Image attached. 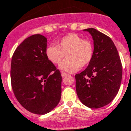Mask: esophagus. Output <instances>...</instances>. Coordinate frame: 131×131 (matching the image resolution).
<instances>
[{
	"instance_id": "esophagus-1",
	"label": "esophagus",
	"mask_w": 131,
	"mask_h": 131,
	"mask_svg": "<svg viewBox=\"0 0 131 131\" xmlns=\"http://www.w3.org/2000/svg\"><path fill=\"white\" fill-rule=\"evenodd\" d=\"M61 75L62 78H64V77H66L67 75H68V73H67L65 72H63V71H61Z\"/></svg>"
}]
</instances>
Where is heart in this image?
<instances>
[{
	"instance_id": "heart-1",
	"label": "heart",
	"mask_w": 131,
	"mask_h": 131,
	"mask_svg": "<svg viewBox=\"0 0 131 131\" xmlns=\"http://www.w3.org/2000/svg\"><path fill=\"white\" fill-rule=\"evenodd\" d=\"M45 54L48 60L56 65L61 63L66 55L67 58L60 68L68 72H74L80 67H86L91 63L94 49L91 40L71 33L57 40L56 46H48Z\"/></svg>"
}]
</instances>
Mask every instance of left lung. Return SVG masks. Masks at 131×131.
I'll list each match as a JSON object with an SVG mask.
<instances>
[{"instance_id": "8db88e82", "label": "left lung", "mask_w": 131, "mask_h": 131, "mask_svg": "<svg viewBox=\"0 0 131 131\" xmlns=\"http://www.w3.org/2000/svg\"><path fill=\"white\" fill-rule=\"evenodd\" d=\"M93 37L94 54L84 71L75 75L77 95L82 103L91 108L107 105L120 87L122 66L112 40L93 28L86 29Z\"/></svg>"}]
</instances>
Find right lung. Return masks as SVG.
Instances as JSON below:
<instances>
[{
    "instance_id": "obj_1",
    "label": "right lung",
    "mask_w": 131,
    "mask_h": 131,
    "mask_svg": "<svg viewBox=\"0 0 131 131\" xmlns=\"http://www.w3.org/2000/svg\"><path fill=\"white\" fill-rule=\"evenodd\" d=\"M47 42L42 35L28 37L16 49L11 63L15 97L25 109L38 115L50 112L61 97V74L46 56Z\"/></svg>"
}]
</instances>
